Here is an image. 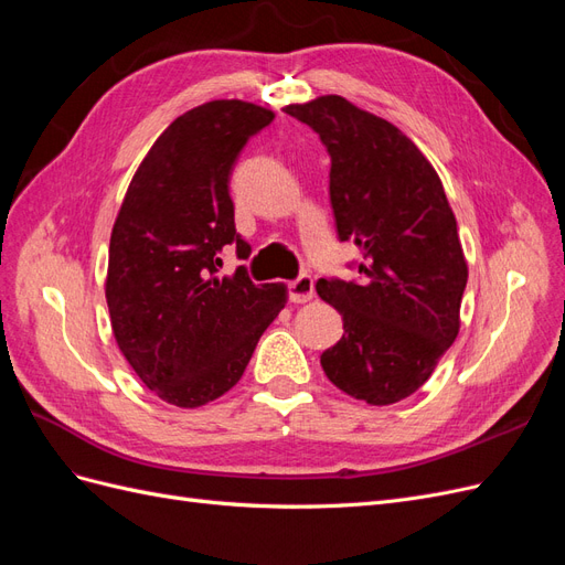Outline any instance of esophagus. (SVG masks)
I'll return each mask as SVG.
<instances>
[{
	"label": "esophagus",
	"instance_id": "obj_1",
	"mask_svg": "<svg viewBox=\"0 0 565 565\" xmlns=\"http://www.w3.org/2000/svg\"><path fill=\"white\" fill-rule=\"evenodd\" d=\"M287 289H289V301L292 303H306L316 297V282L309 273H301L297 280L287 285Z\"/></svg>",
	"mask_w": 565,
	"mask_h": 565
}]
</instances>
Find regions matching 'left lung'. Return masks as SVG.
I'll list each match as a JSON object with an SVG mask.
<instances>
[{
  "mask_svg": "<svg viewBox=\"0 0 565 565\" xmlns=\"http://www.w3.org/2000/svg\"><path fill=\"white\" fill-rule=\"evenodd\" d=\"M330 156L341 243L363 252L355 280L320 278L344 337L320 355L328 380L370 405L398 403L431 377L459 332L467 262L434 167L407 136L341 96L287 106Z\"/></svg>",
  "mask_w": 565,
  "mask_h": 565,
  "instance_id": "left-lung-1",
  "label": "left lung"
}]
</instances>
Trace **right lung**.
<instances>
[{"label":"right lung","mask_w":565,"mask_h":565,"mask_svg":"<svg viewBox=\"0 0 565 565\" xmlns=\"http://www.w3.org/2000/svg\"><path fill=\"white\" fill-rule=\"evenodd\" d=\"M245 100H210L169 125L136 169L110 235L106 299L113 332L158 398L198 407L241 382L285 285L221 276L224 247L247 259L228 193L233 167L273 122Z\"/></svg>","instance_id":"add662e5"}]
</instances>
